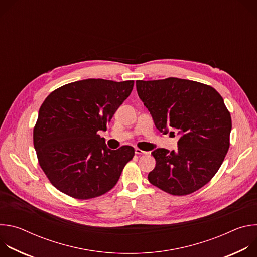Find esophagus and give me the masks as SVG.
<instances>
[{
	"mask_svg": "<svg viewBox=\"0 0 257 257\" xmlns=\"http://www.w3.org/2000/svg\"><path fill=\"white\" fill-rule=\"evenodd\" d=\"M135 154L136 155H148L149 153L148 152H144V151H141L140 149H135Z\"/></svg>",
	"mask_w": 257,
	"mask_h": 257,
	"instance_id": "1",
	"label": "esophagus"
}]
</instances>
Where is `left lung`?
<instances>
[{"mask_svg": "<svg viewBox=\"0 0 257 257\" xmlns=\"http://www.w3.org/2000/svg\"><path fill=\"white\" fill-rule=\"evenodd\" d=\"M138 96L156 127L177 130L178 151L157 149L153 185L172 195H188L203 187L222 166L230 148L232 119L213 87L186 79L136 81ZM175 133V132H170Z\"/></svg>", "mask_w": 257, "mask_h": 257, "instance_id": "8db88e82", "label": "left lung"}]
</instances>
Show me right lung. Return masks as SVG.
Returning <instances> with one entry per match:
<instances>
[{
  "mask_svg": "<svg viewBox=\"0 0 257 257\" xmlns=\"http://www.w3.org/2000/svg\"><path fill=\"white\" fill-rule=\"evenodd\" d=\"M133 85V80L90 78L63 85L47 96L33 129V145L41 168L58 190L90 199L117 184L134 149L109 150L97 132L106 130Z\"/></svg>",
  "mask_w": 257,
  "mask_h": 257,
  "instance_id": "add662e5",
  "label": "right lung"
}]
</instances>
